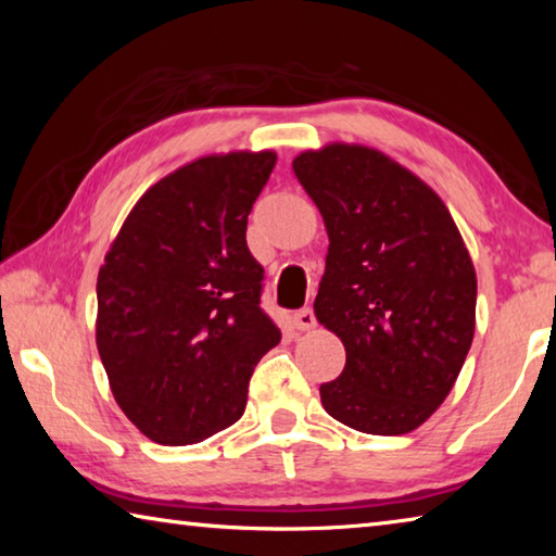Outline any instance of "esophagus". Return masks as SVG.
Wrapping results in <instances>:
<instances>
[{
  "mask_svg": "<svg viewBox=\"0 0 556 556\" xmlns=\"http://www.w3.org/2000/svg\"><path fill=\"white\" fill-rule=\"evenodd\" d=\"M294 326L299 328V331H312V328L316 326V316L312 308H301V312L294 314Z\"/></svg>",
  "mask_w": 556,
  "mask_h": 556,
  "instance_id": "1",
  "label": "esophagus"
}]
</instances>
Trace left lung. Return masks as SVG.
Returning a JSON list of instances; mask_svg holds the SVG:
<instances>
[{
	"instance_id": "left-lung-1",
	"label": "left lung",
	"mask_w": 556,
	"mask_h": 556,
	"mask_svg": "<svg viewBox=\"0 0 556 556\" xmlns=\"http://www.w3.org/2000/svg\"><path fill=\"white\" fill-rule=\"evenodd\" d=\"M328 232L314 314L345 348L321 404L363 434H409L454 388L476 331V269L444 201L363 144L301 152Z\"/></svg>"
}]
</instances>
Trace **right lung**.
<instances>
[{"label":"right lung","mask_w":556,"mask_h":556,"mask_svg":"<svg viewBox=\"0 0 556 556\" xmlns=\"http://www.w3.org/2000/svg\"><path fill=\"white\" fill-rule=\"evenodd\" d=\"M277 154H211L137 201L98 275L96 341L119 409L147 439L195 444L235 425L279 328L260 308L248 215Z\"/></svg>","instance_id":"obj_1"}]
</instances>
